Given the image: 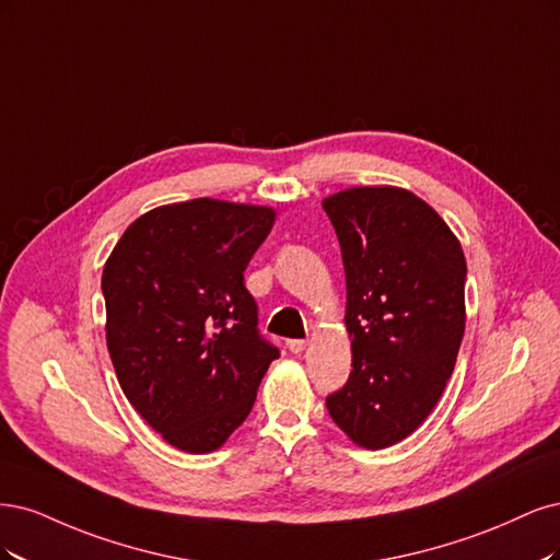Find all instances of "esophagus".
Segmentation results:
<instances>
[{
    "mask_svg": "<svg viewBox=\"0 0 560 560\" xmlns=\"http://www.w3.org/2000/svg\"><path fill=\"white\" fill-rule=\"evenodd\" d=\"M306 349V341L304 339H291L288 341V351L291 353H302Z\"/></svg>",
    "mask_w": 560,
    "mask_h": 560,
    "instance_id": "esophagus-1",
    "label": "esophagus"
}]
</instances>
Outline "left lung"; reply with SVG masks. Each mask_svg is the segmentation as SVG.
Instances as JSON below:
<instances>
[{"label": "left lung", "instance_id": "1", "mask_svg": "<svg viewBox=\"0 0 560 560\" xmlns=\"http://www.w3.org/2000/svg\"><path fill=\"white\" fill-rule=\"evenodd\" d=\"M347 275L351 376L326 400L363 448L402 442L435 409L465 332L460 242L421 197L398 186L328 195Z\"/></svg>", "mask_w": 560, "mask_h": 560}]
</instances>
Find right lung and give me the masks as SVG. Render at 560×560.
Segmentation results:
<instances>
[{
	"label": "right lung",
	"mask_w": 560,
	"mask_h": 560,
	"mask_svg": "<svg viewBox=\"0 0 560 560\" xmlns=\"http://www.w3.org/2000/svg\"><path fill=\"white\" fill-rule=\"evenodd\" d=\"M272 207L200 200L141 213L104 262L106 347L125 398L160 438L211 454L237 430L279 351L244 272Z\"/></svg>",
	"instance_id": "add662e5"
}]
</instances>
